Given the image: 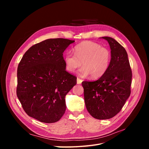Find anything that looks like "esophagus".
Wrapping results in <instances>:
<instances>
[{"instance_id": "1", "label": "esophagus", "mask_w": 149, "mask_h": 149, "mask_svg": "<svg viewBox=\"0 0 149 149\" xmlns=\"http://www.w3.org/2000/svg\"><path fill=\"white\" fill-rule=\"evenodd\" d=\"M81 83H82V79H80L79 78H77V84H80Z\"/></svg>"}]
</instances>
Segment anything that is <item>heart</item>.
Masks as SVG:
<instances>
[{"label": "heart", "instance_id": "heart-1", "mask_svg": "<svg viewBox=\"0 0 149 149\" xmlns=\"http://www.w3.org/2000/svg\"><path fill=\"white\" fill-rule=\"evenodd\" d=\"M74 53L68 52L65 56L66 70L74 72L81 66L79 73L82 76L91 75L93 79L100 78L109 68L111 53L108 48L93 42H84L74 48Z\"/></svg>", "mask_w": 149, "mask_h": 149}]
</instances>
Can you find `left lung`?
I'll return each instance as SVG.
<instances>
[{"instance_id":"8db88e82","label":"left lung","mask_w":149,"mask_h":149,"mask_svg":"<svg viewBox=\"0 0 149 149\" xmlns=\"http://www.w3.org/2000/svg\"><path fill=\"white\" fill-rule=\"evenodd\" d=\"M109 44L111 61L106 73L94 81H84L85 105L97 119H109L118 114L130 94L132 70L125 48L114 38L104 37Z\"/></svg>"}]
</instances>
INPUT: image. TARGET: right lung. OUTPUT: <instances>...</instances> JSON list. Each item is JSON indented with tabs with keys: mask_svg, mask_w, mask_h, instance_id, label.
I'll return each mask as SVG.
<instances>
[{
	"mask_svg": "<svg viewBox=\"0 0 149 149\" xmlns=\"http://www.w3.org/2000/svg\"><path fill=\"white\" fill-rule=\"evenodd\" d=\"M74 42L44 40L31 46L18 66L17 96L27 115L42 123H56L65 114V96L77 78L66 71L63 52Z\"/></svg>",
	"mask_w": 149,
	"mask_h": 149,
	"instance_id": "right-lung-1",
	"label": "right lung"
}]
</instances>
